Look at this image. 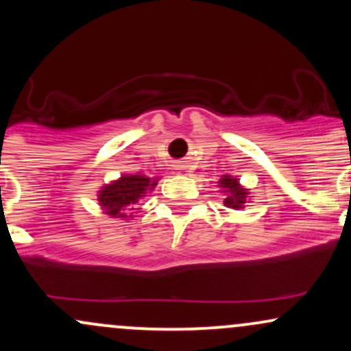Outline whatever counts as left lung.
<instances>
[{
  "instance_id": "left-lung-1",
  "label": "left lung",
  "mask_w": 351,
  "mask_h": 351,
  "mask_svg": "<svg viewBox=\"0 0 351 351\" xmlns=\"http://www.w3.org/2000/svg\"><path fill=\"white\" fill-rule=\"evenodd\" d=\"M219 188H223V191L226 193V199H224V204L228 208L232 209H241L244 208L245 199H247L249 191L239 184V180L232 178V176L224 175L219 181Z\"/></svg>"
}]
</instances>
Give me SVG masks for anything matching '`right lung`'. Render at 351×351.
<instances>
[{"label": "right lung", "instance_id": "1", "mask_svg": "<svg viewBox=\"0 0 351 351\" xmlns=\"http://www.w3.org/2000/svg\"><path fill=\"white\" fill-rule=\"evenodd\" d=\"M158 178H147L145 175H122L100 188L99 204L110 217H127L125 211H130L140 199L152 191Z\"/></svg>", "mask_w": 351, "mask_h": 351}]
</instances>
